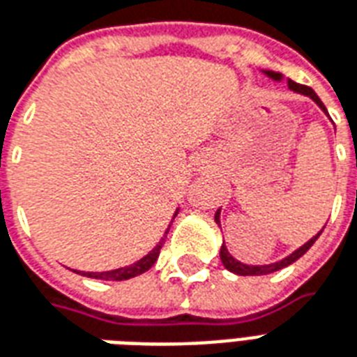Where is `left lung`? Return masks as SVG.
<instances>
[{"label": "left lung", "instance_id": "left-lung-1", "mask_svg": "<svg viewBox=\"0 0 357 357\" xmlns=\"http://www.w3.org/2000/svg\"><path fill=\"white\" fill-rule=\"evenodd\" d=\"M263 73H265L266 77H271L273 81H282L284 79V75L282 73H278V71H273V70H263ZM287 86L291 89L293 92H299V94H305V96H308L310 100H314L316 104H318V107L321 109V112L326 113V115H329L326 109V105L321 104V100L318 98V94L310 89V86H305V84H299L295 83V81H291V79H287ZM221 213V208H219L218 212H215V223H218L219 227H221V221H219V215ZM326 229V227H324ZM321 229V231H324ZM321 231L316 234V236H312V238L308 240L306 244H303L301 248H297L295 252L289 253L287 257H284V259L276 261V263H268V265H245V263H242V261L234 259L231 253H229V250H227L225 242H223V245H221V250H219V259H221V263H223V266H225L227 271H231V273L238 274V276H261V274H271V273H276V271H280V268H286L287 265H291V263H295V261L299 259V257H303L310 248H312V244L318 240V236L321 234Z\"/></svg>", "mask_w": 357, "mask_h": 357}]
</instances>
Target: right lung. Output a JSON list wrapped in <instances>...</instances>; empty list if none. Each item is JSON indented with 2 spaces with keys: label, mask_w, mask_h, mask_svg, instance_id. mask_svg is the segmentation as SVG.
Masks as SVG:
<instances>
[{
  "label": "right lung",
  "mask_w": 357,
  "mask_h": 357,
  "mask_svg": "<svg viewBox=\"0 0 357 357\" xmlns=\"http://www.w3.org/2000/svg\"><path fill=\"white\" fill-rule=\"evenodd\" d=\"M178 212H179V208L174 212V215H172V221H174V218L178 215ZM172 221H170V225H172ZM170 225H168V229L165 231V236L158 240V244L153 248L151 252L147 253V255H144V257L136 261V263H132V265L121 266V268H115V271H104V273H83V271H73V273L81 274V276H86V278L104 280V282H123V280H130L134 278V276H139V274L147 273V271L155 265V261L158 259V253H160V248H162V244H165L166 234H168V231H170Z\"/></svg>",
  "instance_id": "obj_1"
}]
</instances>
